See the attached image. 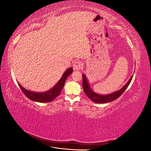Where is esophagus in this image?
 Segmentation results:
<instances>
[{
  "mask_svg": "<svg viewBox=\"0 0 151 151\" xmlns=\"http://www.w3.org/2000/svg\"><path fill=\"white\" fill-rule=\"evenodd\" d=\"M82 67V64L80 62V61H76L74 63V65H73V68L75 70H80Z\"/></svg>",
  "mask_w": 151,
  "mask_h": 151,
  "instance_id": "34e87169",
  "label": "esophagus"
}]
</instances>
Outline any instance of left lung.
Segmentation results:
<instances>
[{
  "label": "left lung",
  "instance_id": "left-lung-1",
  "mask_svg": "<svg viewBox=\"0 0 151 151\" xmlns=\"http://www.w3.org/2000/svg\"><path fill=\"white\" fill-rule=\"evenodd\" d=\"M132 77H133V76H131L129 81L122 88L109 94H99L96 93L94 91L91 89L88 79L84 74H83V87L85 94L89 99L92 100V101L96 103H106L113 101L119 98L128 88L132 79Z\"/></svg>",
  "mask_w": 151,
  "mask_h": 151
}]
</instances>
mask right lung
Wrapping results in <instances>:
<instances>
[{"label":"right lung","instance_id":"right-lung-1","mask_svg":"<svg viewBox=\"0 0 151 151\" xmlns=\"http://www.w3.org/2000/svg\"><path fill=\"white\" fill-rule=\"evenodd\" d=\"M72 68H68L63 73L61 79L58 81V83L52 89L46 91V92H33V91L26 89L19 83H17L19 84L22 92L24 93V94L29 99L32 100V101L40 103H48L53 101V99H55L60 94V92L63 86H64L67 78L68 77V76H70L72 74Z\"/></svg>","mask_w":151,"mask_h":151}]
</instances>
